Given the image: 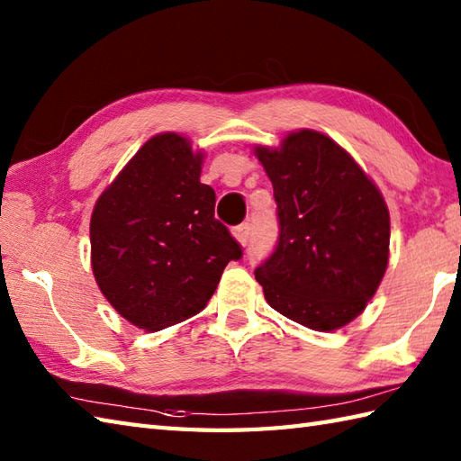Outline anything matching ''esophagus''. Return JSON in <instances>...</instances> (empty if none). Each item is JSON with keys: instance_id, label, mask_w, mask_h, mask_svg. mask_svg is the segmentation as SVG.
Wrapping results in <instances>:
<instances>
[{"instance_id": "1", "label": "esophagus", "mask_w": 461, "mask_h": 461, "mask_svg": "<svg viewBox=\"0 0 461 461\" xmlns=\"http://www.w3.org/2000/svg\"><path fill=\"white\" fill-rule=\"evenodd\" d=\"M233 236L238 238V241L241 243V246H248L249 236H251V225H249V223H241V225H238V228L233 230Z\"/></svg>"}]
</instances>
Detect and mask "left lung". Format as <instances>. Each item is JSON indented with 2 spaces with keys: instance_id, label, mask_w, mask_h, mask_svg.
I'll return each instance as SVG.
<instances>
[{
  "instance_id": "1",
  "label": "left lung",
  "mask_w": 461,
  "mask_h": 461,
  "mask_svg": "<svg viewBox=\"0 0 461 461\" xmlns=\"http://www.w3.org/2000/svg\"><path fill=\"white\" fill-rule=\"evenodd\" d=\"M273 184L279 238L256 279L269 305L312 330H335L375 295L388 266L384 200L350 154L315 131L258 149Z\"/></svg>"
}]
</instances>
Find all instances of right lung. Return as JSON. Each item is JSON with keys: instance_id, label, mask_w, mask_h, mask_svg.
I'll return each mask as SVG.
<instances>
[{"instance_id": "right-lung-1", "label": "right lung", "mask_w": 461, "mask_h": 461, "mask_svg": "<svg viewBox=\"0 0 461 461\" xmlns=\"http://www.w3.org/2000/svg\"><path fill=\"white\" fill-rule=\"evenodd\" d=\"M202 154L174 132L146 142L103 192L91 218L93 271L103 295L132 325L160 330L208 305L243 249L213 218L200 182Z\"/></svg>"}]
</instances>
